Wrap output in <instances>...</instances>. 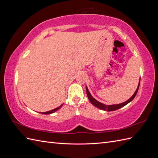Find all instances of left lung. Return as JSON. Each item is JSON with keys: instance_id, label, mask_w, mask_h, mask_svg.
I'll return each instance as SVG.
<instances>
[{"instance_id": "left-lung-1", "label": "left lung", "mask_w": 158, "mask_h": 158, "mask_svg": "<svg viewBox=\"0 0 158 158\" xmlns=\"http://www.w3.org/2000/svg\"><path fill=\"white\" fill-rule=\"evenodd\" d=\"M139 85H140V81H139L138 88H137L136 92H135V94H134L132 95V96L131 97L130 99H128V100H127V101L124 102L123 103L118 104V105H104V104H102V103H100L98 101H97V100L94 98L92 96V95L90 94L89 90H88V89L87 88H86V92H87V95H88V98L89 100V101H90V102L92 104V105H94L95 106H96L97 108H99V109H102V110H107V111H112V110H115L117 109H119L120 108H122V106L126 105L127 103H129L130 101H132V100L134 98H135V97L136 96L137 92H138V90H139Z\"/></svg>"}]
</instances>
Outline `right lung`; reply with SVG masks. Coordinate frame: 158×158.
<instances>
[{
    "mask_svg": "<svg viewBox=\"0 0 158 158\" xmlns=\"http://www.w3.org/2000/svg\"><path fill=\"white\" fill-rule=\"evenodd\" d=\"M62 105H61V106H60L59 107H58V108H56L55 109H53V110H49V111H48V112H45V113H43V114H51V113H54L55 111H56L57 110H58V109H60V108H61L62 107Z\"/></svg>",
    "mask_w": 158,
    "mask_h": 158,
    "instance_id": "obj_1",
    "label": "right lung"
}]
</instances>
